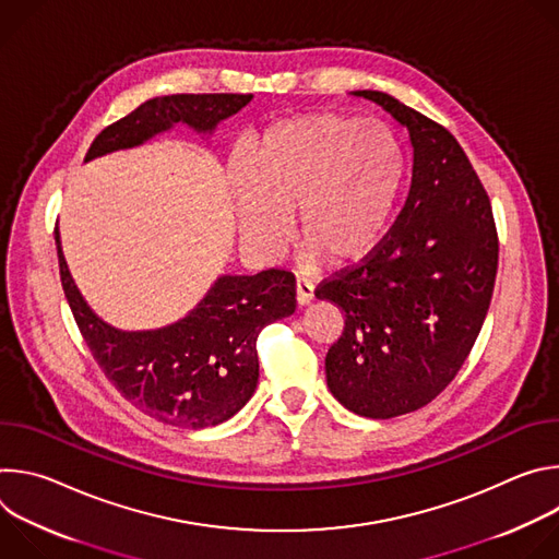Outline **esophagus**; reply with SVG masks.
<instances>
[{
    "label": "esophagus",
    "instance_id": "esophagus-1",
    "mask_svg": "<svg viewBox=\"0 0 559 559\" xmlns=\"http://www.w3.org/2000/svg\"><path fill=\"white\" fill-rule=\"evenodd\" d=\"M313 300V285L305 278L296 281V302L298 305H307Z\"/></svg>",
    "mask_w": 559,
    "mask_h": 559
}]
</instances>
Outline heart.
<instances>
[{"mask_svg": "<svg viewBox=\"0 0 559 559\" xmlns=\"http://www.w3.org/2000/svg\"><path fill=\"white\" fill-rule=\"evenodd\" d=\"M236 229L257 254L276 257L289 229L302 259L343 267L369 257L391 227L405 186V154L382 126L313 112L270 126L229 170Z\"/></svg>", "mask_w": 559, "mask_h": 559, "instance_id": "b5f03b06", "label": "heart"}]
</instances>
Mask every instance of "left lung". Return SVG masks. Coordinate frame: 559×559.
<instances>
[{
    "label": "left lung",
    "mask_w": 559,
    "mask_h": 559,
    "mask_svg": "<svg viewBox=\"0 0 559 559\" xmlns=\"http://www.w3.org/2000/svg\"><path fill=\"white\" fill-rule=\"evenodd\" d=\"M409 130L405 207L356 267L316 287L345 311L325 358L328 386L349 412L386 420L444 391L487 318L498 274L491 201L455 136L386 93L356 91Z\"/></svg>",
    "instance_id": "obj_1"
}]
</instances>
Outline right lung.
<instances>
[{
    "label": "right lung",
    "instance_id": "obj_1",
    "mask_svg": "<svg viewBox=\"0 0 559 559\" xmlns=\"http://www.w3.org/2000/svg\"><path fill=\"white\" fill-rule=\"evenodd\" d=\"M252 95H168L141 104L104 128L86 162L145 143L175 123L210 134ZM61 287L79 332L106 378L143 414L173 427L205 429L243 409L259 382L257 338L261 330L296 309L292 272L265 270L254 276H221L179 323L123 332L88 307L79 294L55 227Z\"/></svg>",
    "mask_w": 559,
    "mask_h": 559
}]
</instances>
